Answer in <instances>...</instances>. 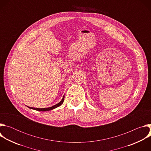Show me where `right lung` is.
Listing matches in <instances>:
<instances>
[{
    "label": "right lung",
    "mask_w": 151,
    "mask_h": 151,
    "mask_svg": "<svg viewBox=\"0 0 151 151\" xmlns=\"http://www.w3.org/2000/svg\"><path fill=\"white\" fill-rule=\"evenodd\" d=\"M64 96H63L62 100L58 103H57V104H55L54 106H52V107H47V108H35V107H29V108H30V109H34V110H36V111H51V110L56 108V107L61 106L63 104V101H64Z\"/></svg>",
    "instance_id": "add662e5"
}]
</instances>
